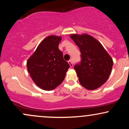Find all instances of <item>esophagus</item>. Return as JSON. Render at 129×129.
Here are the masks:
<instances>
[{"label": "esophagus", "mask_w": 129, "mask_h": 129, "mask_svg": "<svg viewBox=\"0 0 129 129\" xmlns=\"http://www.w3.org/2000/svg\"><path fill=\"white\" fill-rule=\"evenodd\" d=\"M69 63L70 64V66L71 67H72L73 66V60L72 59H70L69 60Z\"/></svg>", "instance_id": "esophagus-1"}]
</instances>
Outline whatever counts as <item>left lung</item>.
I'll return each mask as SVG.
<instances>
[{
  "mask_svg": "<svg viewBox=\"0 0 129 129\" xmlns=\"http://www.w3.org/2000/svg\"><path fill=\"white\" fill-rule=\"evenodd\" d=\"M70 38L81 51V61L74 67L80 84L88 90L96 89L110 75L113 64L112 57L90 35H73Z\"/></svg>",
  "mask_w": 129,
  "mask_h": 129,
  "instance_id": "8db88e82",
  "label": "left lung"
}]
</instances>
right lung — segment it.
I'll use <instances>...</instances> for the list:
<instances>
[{"label":"right lung","mask_w":129,"mask_h":129,"mask_svg":"<svg viewBox=\"0 0 129 129\" xmlns=\"http://www.w3.org/2000/svg\"><path fill=\"white\" fill-rule=\"evenodd\" d=\"M61 38L50 36L38 46L28 59L26 66L34 82L45 90H51L63 82L69 63L63 59L58 45Z\"/></svg>","instance_id":"1"}]
</instances>
